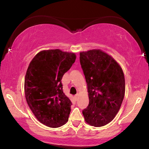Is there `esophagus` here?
I'll list each match as a JSON object with an SVG mask.
<instances>
[{"mask_svg":"<svg viewBox=\"0 0 149 149\" xmlns=\"http://www.w3.org/2000/svg\"><path fill=\"white\" fill-rule=\"evenodd\" d=\"M78 98H79V94H76V95H75V100H77Z\"/></svg>","mask_w":149,"mask_h":149,"instance_id":"obj_1","label":"esophagus"}]
</instances>
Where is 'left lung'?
Masks as SVG:
<instances>
[{"instance_id": "8db88e82", "label": "left lung", "mask_w": 149, "mask_h": 149, "mask_svg": "<svg viewBox=\"0 0 149 149\" xmlns=\"http://www.w3.org/2000/svg\"><path fill=\"white\" fill-rule=\"evenodd\" d=\"M79 60L89 99L83 115L89 125L104 126L120 108L125 95L124 74L116 61L100 50L80 52Z\"/></svg>"}]
</instances>
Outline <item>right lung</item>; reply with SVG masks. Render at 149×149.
Returning a JSON list of instances; mask_svg holds the SVG:
<instances>
[{
	"instance_id": "add662e5",
	"label": "right lung",
	"mask_w": 149,
	"mask_h": 149,
	"mask_svg": "<svg viewBox=\"0 0 149 149\" xmlns=\"http://www.w3.org/2000/svg\"><path fill=\"white\" fill-rule=\"evenodd\" d=\"M72 52L42 50L30 62L24 81L26 101L40 122L58 127L68 122L72 102L63 93L61 80L75 62Z\"/></svg>"
}]
</instances>
